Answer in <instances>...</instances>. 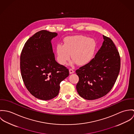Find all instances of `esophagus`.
<instances>
[{"label": "esophagus", "instance_id": "1", "mask_svg": "<svg viewBox=\"0 0 134 134\" xmlns=\"http://www.w3.org/2000/svg\"><path fill=\"white\" fill-rule=\"evenodd\" d=\"M74 71L72 69H71V68H70V69H69V73H70V74H74Z\"/></svg>", "mask_w": 134, "mask_h": 134}]
</instances>
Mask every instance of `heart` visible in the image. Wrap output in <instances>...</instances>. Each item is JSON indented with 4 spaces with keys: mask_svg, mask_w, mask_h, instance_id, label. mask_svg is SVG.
Returning <instances> with one entry per match:
<instances>
[{
    "mask_svg": "<svg viewBox=\"0 0 134 134\" xmlns=\"http://www.w3.org/2000/svg\"><path fill=\"white\" fill-rule=\"evenodd\" d=\"M96 43L92 38L83 35L67 37L64 45L59 44L56 47L57 60L60 64L65 65L71 59L79 66H83L92 60L96 49Z\"/></svg>",
    "mask_w": 134,
    "mask_h": 134,
    "instance_id": "obj_1",
    "label": "heart"
}]
</instances>
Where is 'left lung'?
<instances>
[{"label": "left lung", "instance_id": "1", "mask_svg": "<svg viewBox=\"0 0 134 134\" xmlns=\"http://www.w3.org/2000/svg\"><path fill=\"white\" fill-rule=\"evenodd\" d=\"M104 41L94 58L75 71L79 77L76 88L83 98L93 100L107 94L113 87L120 70V57L113 41Z\"/></svg>", "mask_w": 134, "mask_h": 134}]
</instances>
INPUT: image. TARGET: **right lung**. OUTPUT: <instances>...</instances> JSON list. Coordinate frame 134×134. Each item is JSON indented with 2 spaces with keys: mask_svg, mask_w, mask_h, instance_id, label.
I'll return each instance as SVG.
<instances>
[{
  "mask_svg": "<svg viewBox=\"0 0 134 134\" xmlns=\"http://www.w3.org/2000/svg\"><path fill=\"white\" fill-rule=\"evenodd\" d=\"M57 35L46 30L36 32L26 42L20 54L24 84L32 95L42 100L57 97L60 83L69 74L68 69L55 60L51 41Z\"/></svg>",
  "mask_w": 134,
  "mask_h": 134,
  "instance_id": "obj_1",
  "label": "right lung"
}]
</instances>
